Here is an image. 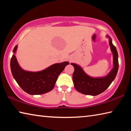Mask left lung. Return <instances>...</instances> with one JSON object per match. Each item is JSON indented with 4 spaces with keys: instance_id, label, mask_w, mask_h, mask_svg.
<instances>
[{
    "instance_id": "8db88e82",
    "label": "left lung",
    "mask_w": 131,
    "mask_h": 131,
    "mask_svg": "<svg viewBox=\"0 0 131 131\" xmlns=\"http://www.w3.org/2000/svg\"><path fill=\"white\" fill-rule=\"evenodd\" d=\"M109 44L113 54L114 68L107 76L101 78H92L86 74L80 66L75 63H71L74 66V71L73 74V81L74 87L77 91L81 94L90 95H97L103 92L116 77L118 69V52L115 46L113 44L110 37Z\"/></svg>"
}]
</instances>
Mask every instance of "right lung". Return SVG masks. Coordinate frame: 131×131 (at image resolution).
<instances>
[{"instance_id": "1", "label": "right lung", "mask_w": 131, "mask_h": 131, "mask_svg": "<svg viewBox=\"0 0 131 131\" xmlns=\"http://www.w3.org/2000/svg\"><path fill=\"white\" fill-rule=\"evenodd\" d=\"M17 45L13 52H16ZM69 64L68 62L55 63L40 72H31L22 69L14 55L11 58L10 68L15 81L24 91L30 95H40L51 91L58 77Z\"/></svg>"}]
</instances>
